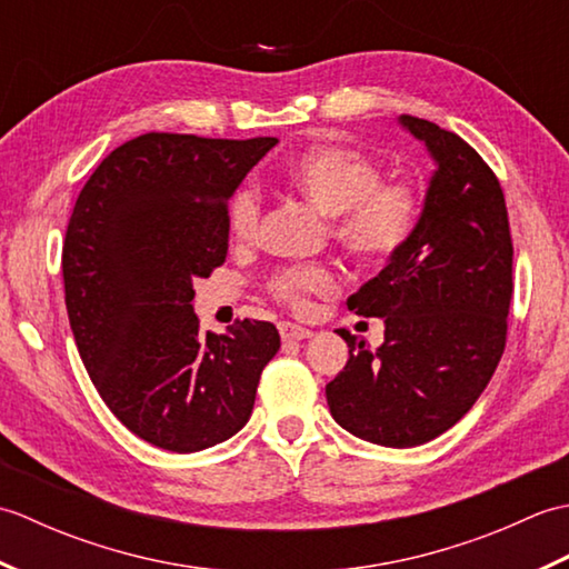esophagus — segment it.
<instances>
[{
    "mask_svg": "<svg viewBox=\"0 0 569 569\" xmlns=\"http://www.w3.org/2000/svg\"><path fill=\"white\" fill-rule=\"evenodd\" d=\"M278 332H281L283 342H300V340H308V337H312V332L308 328H300V325H296V322H281L278 325Z\"/></svg>",
    "mask_w": 569,
    "mask_h": 569,
    "instance_id": "34e87169",
    "label": "esophagus"
}]
</instances>
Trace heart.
Segmentation results:
<instances>
[{
  "mask_svg": "<svg viewBox=\"0 0 569 569\" xmlns=\"http://www.w3.org/2000/svg\"><path fill=\"white\" fill-rule=\"evenodd\" d=\"M377 159L340 143H318L298 151L283 166L286 186L312 208L332 217L335 239L365 263H386L416 237L422 212L420 192L408 180L383 183ZM261 217V196L241 183L227 200V224L234 239L253 237ZM337 278L325 266H293L271 278V293L281 303L303 308L310 296L330 293Z\"/></svg>",
  "mask_w": 569,
  "mask_h": 569,
  "instance_id": "heart-1",
  "label": "heart"
}]
</instances>
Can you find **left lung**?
Masks as SVG:
<instances>
[{"label": "left lung", "instance_id": "left-lung-1", "mask_svg": "<svg viewBox=\"0 0 569 569\" xmlns=\"http://www.w3.org/2000/svg\"><path fill=\"white\" fill-rule=\"evenodd\" d=\"M435 163L410 244L347 298L383 320L379 349L355 342L325 386L332 418L357 438L416 447L450 430L499 367L513 296L503 190L485 159L428 119L398 117Z\"/></svg>", "mask_w": 569, "mask_h": 569}]
</instances>
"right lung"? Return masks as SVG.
<instances>
[{
    "label": "right lung",
    "mask_w": 569,
    "mask_h": 569,
    "mask_svg": "<svg viewBox=\"0 0 569 569\" xmlns=\"http://www.w3.org/2000/svg\"><path fill=\"white\" fill-rule=\"evenodd\" d=\"M278 143L143 134L114 149L72 208L66 308L107 408L161 450L200 452L251 418L271 322L200 335L192 283L227 257V200Z\"/></svg>",
    "instance_id": "1"
}]
</instances>
